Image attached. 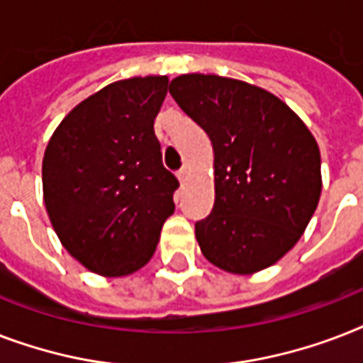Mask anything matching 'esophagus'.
<instances>
[{"mask_svg": "<svg viewBox=\"0 0 363 363\" xmlns=\"http://www.w3.org/2000/svg\"><path fill=\"white\" fill-rule=\"evenodd\" d=\"M177 177H179V181H181L182 184H184V182H186V179H188V169H186V167H182V169L179 171V173H177Z\"/></svg>", "mask_w": 363, "mask_h": 363, "instance_id": "34e87169", "label": "esophagus"}]
</instances>
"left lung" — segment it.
<instances>
[{
	"label": "left lung",
	"instance_id": "left-lung-1",
	"mask_svg": "<svg viewBox=\"0 0 363 363\" xmlns=\"http://www.w3.org/2000/svg\"><path fill=\"white\" fill-rule=\"evenodd\" d=\"M169 92L215 150V207L196 224L203 256L233 275L277 264L320 199L315 135L275 94L239 79L186 73Z\"/></svg>",
	"mask_w": 363,
	"mask_h": 363
}]
</instances>
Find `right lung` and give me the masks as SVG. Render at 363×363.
<instances>
[{"instance_id": "add662e5", "label": "right lung", "mask_w": 363, "mask_h": 363, "mask_svg": "<svg viewBox=\"0 0 363 363\" xmlns=\"http://www.w3.org/2000/svg\"><path fill=\"white\" fill-rule=\"evenodd\" d=\"M167 82L165 75L111 82L71 109L45 148L50 224L65 250L101 277L145 267L175 211L179 181L154 135Z\"/></svg>"}]
</instances>
